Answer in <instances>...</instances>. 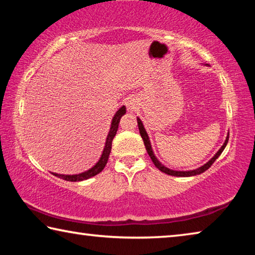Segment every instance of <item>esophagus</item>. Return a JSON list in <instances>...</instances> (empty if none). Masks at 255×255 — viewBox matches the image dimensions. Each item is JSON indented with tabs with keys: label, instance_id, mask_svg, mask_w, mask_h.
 <instances>
[{
	"label": "esophagus",
	"instance_id": "esophagus-1",
	"mask_svg": "<svg viewBox=\"0 0 255 255\" xmlns=\"http://www.w3.org/2000/svg\"><path fill=\"white\" fill-rule=\"evenodd\" d=\"M126 105H127V108L129 110H133V109H136V101H135V99H131V98H129L128 100H127V102H126Z\"/></svg>",
	"mask_w": 255,
	"mask_h": 255
}]
</instances>
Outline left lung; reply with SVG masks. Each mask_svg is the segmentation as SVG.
Returning a JSON list of instances; mask_svg holds the SVG:
<instances>
[{
  "label": "left lung",
  "instance_id": "obj_1",
  "mask_svg": "<svg viewBox=\"0 0 255 255\" xmlns=\"http://www.w3.org/2000/svg\"><path fill=\"white\" fill-rule=\"evenodd\" d=\"M137 124H138V129H139L140 136H141V138H143L145 148H146V150H147V153H148V155H149L150 159H152V161H153L154 165L156 166L159 171H162V172H164V173H166V174H169V175H173V176H192V175L200 174V173H202V172H205L206 170H208L209 167H210L211 165H213V163L216 161V159H217V158L219 157V155H221V154L223 153L224 148L226 147V145H227V143H228V137H230V133H228V136L226 137L225 143L223 144L221 149H219L218 152L216 153L215 156H214L213 158H211L209 162H207V163L205 164V165L200 166L199 169H196V170H192V171H173V170H170V169H167V167L164 166L163 164L159 163L158 159H157L156 157H155V155H154V153H153V149H152V146H150V143H149L148 135H147V132H146L145 128H144V126H143V123L140 122L139 118H137Z\"/></svg>",
  "mask_w": 255,
  "mask_h": 255
}]
</instances>
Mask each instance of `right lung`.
Wrapping results in <instances>:
<instances>
[{
	"label": "right lung",
	"mask_w": 255,
	"mask_h": 255,
	"mask_svg": "<svg viewBox=\"0 0 255 255\" xmlns=\"http://www.w3.org/2000/svg\"><path fill=\"white\" fill-rule=\"evenodd\" d=\"M126 114V107L123 106L120 109L116 112L115 117L112 118V123H111V128H110V131L108 133V137H107V140H106V146L105 148H103V152L100 159H99V162L94 165L91 169L83 172V173H80V174H74V175H64V174H57V173H53L55 176H58V178L63 179V180H66V181H72V182H76V181H83L86 179H90L92 178V176L97 175L98 173H100V172L105 169L106 164L108 162V158H109V155L111 152V145H112V139H114V137L116 136V133H117L118 130V126H119V122L120 119H122L123 116Z\"/></svg>",
	"instance_id": "add662e5"
}]
</instances>
